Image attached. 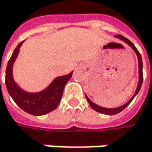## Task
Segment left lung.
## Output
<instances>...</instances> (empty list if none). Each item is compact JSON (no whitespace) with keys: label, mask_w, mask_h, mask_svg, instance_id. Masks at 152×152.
Masks as SVG:
<instances>
[{"label":"left lung","mask_w":152,"mask_h":152,"mask_svg":"<svg viewBox=\"0 0 152 152\" xmlns=\"http://www.w3.org/2000/svg\"><path fill=\"white\" fill-rule=\"evenodd\" d=\"M114 37L117 38V39H121V41L125 42L127 45H129V46H130V47L134 50V52L136 53V54H137V60H138V69H138V74H139V80H138V83H137V89H136V91H135L134 95L131 97V99H130L127 103H125L124 105H122V106H118V107H114V108H106V107L99 106V105L93 103V102L87 97V95L85 94V98H86V99H87V101H88V103H89V105L91 106V107L92 109H94L95 111H97V112H99V113H103V114H106V115H114V114H117V113H119L120 112H121L123 109H125L127 106H129V105L131 103V101L134 99V98L137 96V93L139 92V91H140V89H141V86H142V79H143V76H142V57H141V54L139 53L138 50L136 48V46L132 44L131 41H129L128 39H126L125 37H123V36H121V35H115Z\"/></svg>","instance_id":"8db88e82"}]
</instances>
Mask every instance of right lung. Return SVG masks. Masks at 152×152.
Returning <instances> with one entry per match:
<instances>
[{
	"instance_id": "right-lung-1",
	"label": "right lung",
	"mask_w": 152,
	"mask_h": 152,
	"mask_svg": "<svg viewBox=\"0 0 152 152\" xmlns=\"http://www.w3.org/2000/svg\"><path fill=\"white\" fill-rule=\"evenodd\" d=\"M23 41L20 42L14 53H12L10 60L8 62L6 69L5 83L8 92L15 102V104L23 109L24 112L40 116L53 111L59 106L64 87L72 76L73 71L65 76H58L53 80V82L41 91L39 92H28L23 91L18 86L13 77V65L15 63L19 49L22 46Z\"/></svg>"
}]
</instances>
